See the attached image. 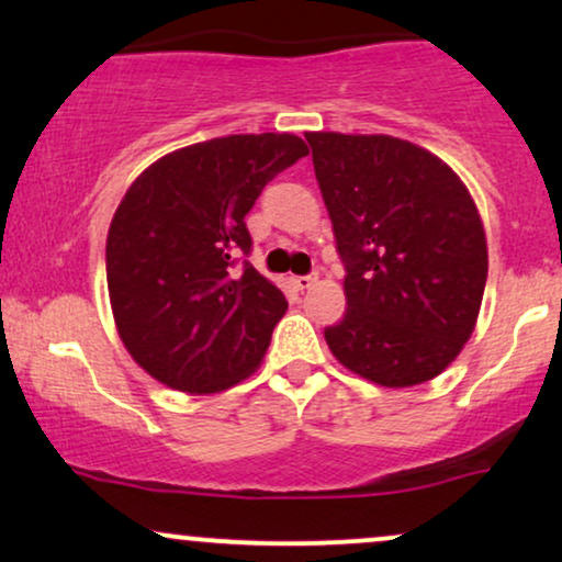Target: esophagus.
I'll return each instance as SVG.
<instances>
[{"label":"esophagus","instance_id":"esophagus-1","mask_svg":"<svg viewBox=\"0 0 562 562\" xmlns=\"http://www.w3.org/2000/svg\"><path fill=\"white\" fill-rule=\"evenodd\" d=\"M294 286L296 289H302V292H304V289H310V286H313V283L317 281V276L315 273H307V276H294Z\"/></svg>","mask_w":562,"mask_h":562}]
</instances>
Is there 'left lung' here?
Here are the masks:
<instances>
[{
    "label": "left lung",
    "instance_id": "1",
    "mask_svg": "<svg viewBox=\"0 0 562 562\" xmlns=\"http://www.w3.org/2000/svg\"><path fill=\"white\" fill-rule=\"evenodd\" d=\"M304 137L346 268L349 307L325 341L372 383H427L469 341L487 283L472 195L448 164L408 140Z\"/></svg>",
    "mask_w": 562,
    "mask_h": 562
}]
</instances>
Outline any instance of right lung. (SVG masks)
<instances>
[{
  "label": "right lung",
  "mask_w": 562,
  "mask_h": 562,
  "mask_svg": "<svg viewBox=\"0 0 562 562\" xmlns=\"http://www.w3.org/2000/svg\"><path fill=\"white\" fill-rule=\"evenodd\" d=\"M307 154L289 133L213 137L135 179L109 226L106 283L116 330L148 375L216 393L258 370L289 304L245 260V216Z\"/></svg>",
  "instance_id": "obj_1"
}]
</instances>
